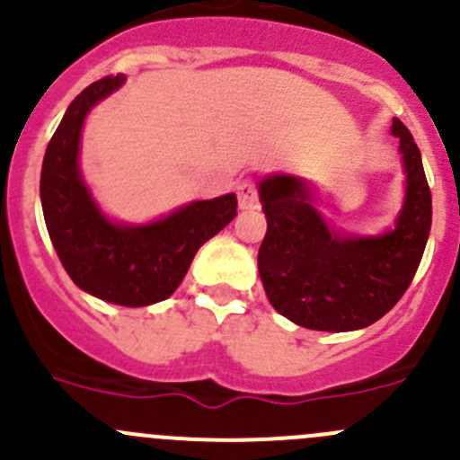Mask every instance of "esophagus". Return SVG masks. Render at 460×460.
I'll list each match as a JSON object with an SVG mask.
<instances>
[{"label":"esophagus","mask_w":460,"mask_h":460,"mask_svg":"<svg viewBox=\"0 0 460 460\" xmlns=\"http://www.w3.org/2000/svg\"><path fill=\"white\" fill-rule=\"evenodd\" d=\"M238 202L243 211L258 207V191L252 180H244V182L238 184Z\"/></svg>","instance_id":"obj_1"}]
</instances>
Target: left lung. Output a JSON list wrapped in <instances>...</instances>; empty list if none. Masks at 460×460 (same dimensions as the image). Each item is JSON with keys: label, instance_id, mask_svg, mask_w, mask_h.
I'll list each match as a JSON object with an SVG mask.
<instances>
[{"label": "left lung", "instance_id": "obj_1", "mask_svg": "<svg viewBox=\"0 0 460 460\" xmlns=\"http://www.w3.org/2000/svg\"><path fill=\"white\" fill-rule=\"evenodd\" d=\"M405 200L392 229L347 234L318 211L316 187L300 175L271 173L258 182L267 234L258 271L278 314L316 332L374 324L401 300L419 269L431 226V193L414 137L394 118Z\"/></svg>", "mask_w": 460, "mask_h": 460}]
</instances>
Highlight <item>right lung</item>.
<instances>
[{"label":"right lung","mask_w":460,"mask_h":460,"mask_svg":"<svg viewBox=\"0 0 460 460\" xmlns=\"http://www.w3.org/2000/svg\"><path fill=\"white\" fill-rule=\"evenodd\" d=\"M127 82L104 77L86 86L64 113L46 146L40 198L50 243L71 280L86 294L122 307L169 298L187 276L198 249L235 217V193L196 200L144 225L111 220L80 169L86 115Z\"/></svg>","instance_id":"1"}]
</instances>
